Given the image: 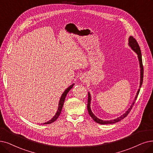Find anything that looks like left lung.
I'll return each mask as SVG.
<instances>
[{
  "label": "left lung",
  "instance_id": "1",
  "mask_svg": "<svg viewBox=\"0 0 153 153\" xmlns=\"http://www.w3.org/2000/svg\"><path fill=\"white\" fill-rule=\"evenodd\" d=\"M129 46L131 47V48L132 50L135 51L137 56H138V58H139V65H140V88L141 87V85L143 84V74H144V68H143V60H142V54H141V52H140V47L139 46V44L137 43V41L136 40L135 38H134L132 36H130L129 39ZM140 91V88L138 90L137 92V95L135 97V100H136V99L137 98V96L139 95ZM88 103H87V109H88V112L89 115L91 116V117L94 119V120L95 122H96L97 123L100 124H114L117 123V122L121 120L122 119H123L124 118H125L126 116L129 114V113L130 112V111H131V109L132 108V107L134 104V102L135 101H134V102L132 103L131 106L130 107V108L127 110V111L123 115H122L120 117L112 120H102L101 119H99V118H97L96 116L92 113L91 112V109H90V101H91V97H90V95L88 93Z\"/></svg>",
  "mask_w": 153,
  "mask_h": 153
}]
</instances>
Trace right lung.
<instances>
[{"label":"right lung","mask_w":153,"mask_h":153,"mask_svg":"<svg viewBox=\"0 0 153 153\" xmlns=\"http://www.w3.org/2000/svg\"><path fill=\"white\" fill-rule=\"evenodd\" d=\"M74 85V84L71 85V86H70L68 88H67L65 91L63 92V94H62V97H61V99H60V100L59 102V106H58V111L56 114V115L54 116V117L50 120H49L48 122H47V123H44L43 124H51L52 123H53V122L55 121L58 117H59V115H60L61 114V112H62V108H63V103H64V102H65V98H66V96L67 95V94H68L69 92V91L73 88V86Z\"/></svg>","instance_id":"right-lung-1"}]
</instances>
